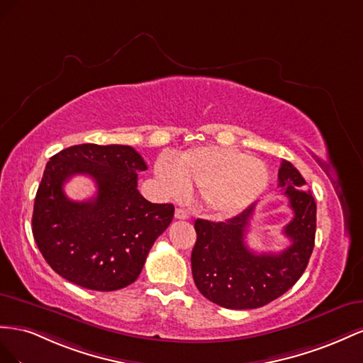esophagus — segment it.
Instances as JSON below:
<instances>
[{
  "mask_svg": "<svg viewBox=\"0 0 363 363\" xmlns=\"http://www.w3.org/2000/svg\"><path fill=\"white\" fill-rule=\"evenodd\" d=\"M174 219H179V220L189 219V213L185 211V210H182V208H176V211H174Z\"/></svg>",
  "mask_w": 363,
  "mask_h": 363,
  "instance_id": "esophagus-1",
  "label": "esophagus"
}]
</instances>
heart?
Segmentation results:
<instances>
[{
    "label": "heart",
    "mask_w": 363,
    "mask_h": 363,
    "mask_svg": "<svg viewBox=\"0 0 363 363\" xmlns=\"http://www.w3.org/2000/svg\"><path fill=\"white\" fill-rule=\"evenodd\" d=\"M155 176L161 191L181 198L196 185L208 211L217 216L239 214L251 206L269 184V170L260 160L230 147L201 146L182 152L178 161L160 157Z\"/></svg>",
    "instance_id": "heart-1"
}]
</instances>
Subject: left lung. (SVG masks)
<instances>
[{"label":"left lung","mask_w":363,"mask_h":363,"mask_svg":"<svg viewBox=\"0 0 363 363\" xmlns=\"http://www.w3.org/2000/svg\"><path fill=\"white\" fill-rule=\"evenodd\" d=\"M278 187L284 189L294 211V219L283 230L291 246L279 254L247 250L245 237L255 205L225 222H194L198 239L191 252L193 279L214 304L234 310L266 306L304 274L315 246L316 202L301 173L289 161L278 170Z\"/></svg>","instance_id":"8db88e82"}]
</instances>
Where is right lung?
I'll use <instances>...</instances> for the list:
<instances>
[{
  "label": "right lung",
  "instance_id": "right-lung-1",
  "mask_svg": "<svg viewBox=\"0 0 363 363\" xmlns=\"http://www.w3.org/2000/svg\"><path fill=\"white\" fill-rule=\"evenodd\" d=\"M146 169L141 155L121 144H79L50 158L35 198L32 231L56 274L100 292L135 281L174 213L172 203H152L140 194L138 173ZM74 174L96 182L94 199L66 198L63 184Z\"/></svg>",
  "mask_w": 363,
  "mask_h": 363
}]
</instances>
